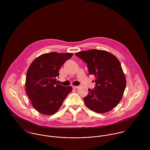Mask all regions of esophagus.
I'll return each instance as SVG.
<instances>
[{"label": "esophagus", "instance_id": "1", "mask_svg": "<svg viewBox=\"0 0 150 150\" xmlns=\"http://www.w3.org/2000/svg\"><path fill=\"white\" fill-rule=\"evenodd\" d=\"M79 88V86H73V88L74 89H78Z\"/></svg>", "mask_w": 150, "mask_h": 150}]
</instances>
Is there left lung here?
Wrapping results in <instances>:
<instances>
[{
    "label": "left lung",
    "mask_w": 150,
    "mask_h": 150,
    "mask_svg": "<svg viewBox=\"0 0 150 150\" xmlns=\"http://www.w3.org/2000/svg\"><path fill=\"white\" fill-rule=\"evenodd\" d=\"M76 56L87 64L89 74L95 77L94 89H88L84 98L86 106L98 113H105L121 101L126 87V79L118 59L104 50H89Z\"/></svg>",
    "instance_id": "1"
}]
</instances>
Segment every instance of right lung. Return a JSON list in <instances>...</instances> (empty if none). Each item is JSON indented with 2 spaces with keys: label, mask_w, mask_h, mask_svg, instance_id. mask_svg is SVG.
Masks as SVG:
<instances>
[{
  "label": "right lung",
  "mask_w": 150,
  "mask_h": 150,
  "mask_svg": "<svg viewBox=\"0 0 150 150\" xmlns=\"http://www.w3.org/2000/svg\"><path fill=\"white\" fill-rule=\"evenodd\" d=\"M72 56L71 53H46L30 65L26 76V91L32 105L40 113L55 114L72 91L71 86L57 83L61 66Z\"/></svg>",
  "instance_id": "add662e5"
}]
</instances>
